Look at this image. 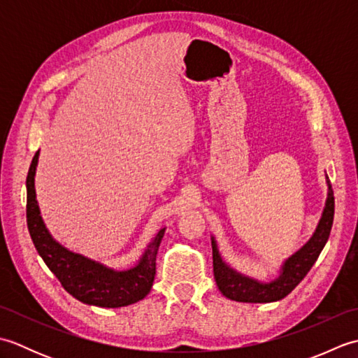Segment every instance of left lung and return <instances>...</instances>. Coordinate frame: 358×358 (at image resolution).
<instances>
[{
  "label": "left lung",
  "mask_w": 358,
  "mask_h": 358,
  "mask_svg": "<svg viewBox=\"0 0 358 358\" xmlns=\"http://www.w3.org/2000/svg\"><path fill=\"white\" fill-rule=\"evenodd\" d=\"M326 185H328V196L318 220V224L305 245L296 252L287 257L280 266L278 275L271 281H260L245 273L235 271L227 264L217 245L214 235L210 237L212 241V260H214V277L217 286L226 299L241 303H272L285 299L291 294L295 286L306 277V273L317 262L318 255L323 250L326 241L329 238L331 227L334 222V192L329 177L326 175Z\"/></svg>",
  "instance_id": "obj_1"
}]
</instances>
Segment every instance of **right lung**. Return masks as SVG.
<instances>
[{"instance_id":"1","label":"right lung","mask_w":358,"mask_h":358,"mask_svg":"<svg viewBox=\"0 0 358 358\" xmlns=\"http://www.w3.org/2000/svg\"><path fill=\"white\" fill-rule=\"evenodd\" d=\"M40 150L29 167L27 187V227L38 254L55 273L59 283L85 305L98 308H123L143 300L150 292L155 278V260L166 227L159 229L144 249L140 260L129 269H113L92 258L64 248L52 237L45 227L35 192V173Z\"/></svg>"}]
</instances>
